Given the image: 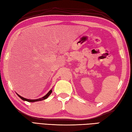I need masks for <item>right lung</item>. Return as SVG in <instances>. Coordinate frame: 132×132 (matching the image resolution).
<instances>
[{"label":"right lung","mask_w":132,"mask_h":132,"mask_svg":"<svg viewBox=\"0 0 132 132\" xmlns=\"http://www.w3.org/2000/svg\"><path fill=\"white\" fill-rule=\"evenodd\" d=\"M52 92V89H50V90L49 91L48 93H47V94L45 95V96H44V97H41V98H40V99H35V100H30V99H26V98L23 97H22V96H20V95H18V94H17V95H18V96H19V97H20L22 100H25V101H27V102H38V101H41V100H43L46 99V98L48 97V96H49V95H50V94H51Z\"/></svg>","instance_id":"right-lung-1"}]
</instances>
